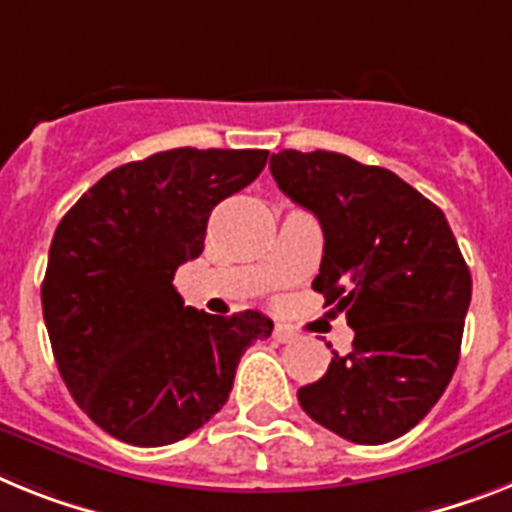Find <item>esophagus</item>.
<instances>
[{
	"label": "esophagus",
	"mask_w": 512,
	"mask_h": 512,
	"mask_svg": "<svg viewBox=\"0 0 512 512\" xmlns=\"http://www.w3.org/2000/svg\"><path fill=\"white\" fill-rule=\"evenodd\" d=\"M273 338H276L278 343H291V341H296V333L291 328H286V325H276V330H273Z\"/></svg>",
	"instance_id": "34e87169"
}]
</instances>
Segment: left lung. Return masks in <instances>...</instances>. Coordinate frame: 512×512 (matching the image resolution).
Here are the masks:
<instances>
[{
    "label": "left lung",
    "instance_id": "1",
    "mask_svg": "<svg viewBox=\"0 0 512 512\" xmlns=\"http://www.w3.org/2000/svg\"><path fill=\"white\" fill-rule=\"evenodd\" d=\"M270 171L325 236L312 289L354 328V349L299 388L317 424L356 445L406 435L458 367L471 273L445 213L393 171L343 153L281 150Z\"/></svg>",
    "mask_w": 512,
    "mask_h": 512
}]
</instances>
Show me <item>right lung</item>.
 Here are the masks:
<instances>
[{
	"label": "right lung",
	"instance_id": "1",
	"mask_svg": "<svg viewBox=\"0 0 512 512\" xmlns=\"http://www.w3.org/2000/svg\"><path fill=\"white\" fill-rule=\"evenodd\" d=\"M265 161L268 150H163L109 171L59 221L41 283L51 351L111 437L158 448L200 429L229 401L244 351L273 333L255 309L208 315L174 289L210 210Z\"/></svg>",
	"mask_w": 512,
	"mask_h": 512
}]
</instances>
